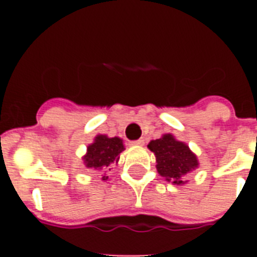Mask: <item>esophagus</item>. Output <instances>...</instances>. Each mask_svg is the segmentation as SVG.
Here are the masks:
<instances>
[{"label": "esophagus", "mask_w": 257, "mask_h": 257, "mask_svg": "<svg viewBox=\"0 0 257 257\" xmlns=\"http://www.w3.org/2000/svg\"><path fill=\"white\" fill-rule=\"evenodd\" d=\"M131 145H136V147H143L144 145V139L135 140V142H131Z\"/></svg>", "instance_id": "34e87169"}]
</instances>
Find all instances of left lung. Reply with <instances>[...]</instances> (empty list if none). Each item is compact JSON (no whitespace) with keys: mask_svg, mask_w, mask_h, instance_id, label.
Segmentation results:
<instances>
[{"mask_svg":"<svg viewBox=\"0 0 257 257\" xmlns=\"http://www.w3.org/2000/svg\"><path fill=\"white\" fill-rule=\"evenodd\" d=\"M148 148L156 156V167L161 176L172 184H185L184 176L198 167L197 156L185 143L179 142L171 134H165L161 139L152 140Z\"/></svg>","mask_w":257,"mask_h":257,"instance_id":"left-lung-1","label":"left lung"}]
</instances>
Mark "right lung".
Segmentation results:
<instances>
[{
	"mask_svg": "<svg viewBox=\"0 0 257 257\" xmlns=\"http://www.w3.org/2000/svg\"><path fill=\"white\" fill-rule=\"evenodd\" d=\"M124 151V145L119 138H108L106 135H97L94 143L87 147V153L83 156V163L87 169L103 170L110 163H117L119 154ZM108 176H103L106 180Z\"/></svg>",
	"mask_w": 257,
	"mask_h": 257,
	"instance_id": "1",
	"label": "right lung"
}]
</instances>
